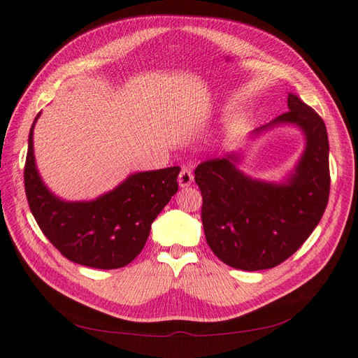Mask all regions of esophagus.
Returning a JSON list of instances; mask_svg holds the SVG:
<instances>
[{"mask_svg":"<svg viewBox=\"0 0 358 358\" xmlns=\"http://www.w3.org/2000/svg\"><path fill=\"white\" fill-rule=\"evenodd\" d=\"M192 181H194V173L190 172L187 168H182L180 171V176H178V185L181 187H187L192 185Z\"/></svg>","mask_w":358,"mask_h":358,"instance_id":"1","label":"esophagus"}]
</instances>
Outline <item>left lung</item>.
Instances as JSON below:
<instances>
[{
  "label": "left lung",
  "instance_id": "left-lung-1",
  "mask_svg": "<svg viewBox=\"0 0 358 358\" xmlns=\"http://www.w3.org/2000/svg\"><path fill=\"white\" fill-rule=\"evenodd\" d=\"M287 105V113L256 129L294 123L305 132L306 149L287 185L244 176L236 169L235 154L206 160L195 169L206 241L234 268L256 271L282 264L308 239L327 209L331 182L327 127L296 94H288Z\"/></svg>",
  "mask_w": 358,
  "mask_h": 358
}]
</instances>
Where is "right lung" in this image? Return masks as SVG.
<instances>
[{
  "mask_svg": "<svg viewBox=\"0 0 358 358\" xmlns=\"http://www.w3.org/2000/svg\"><path fill=\"white\" fill-rule=\"evenodd\" d=\"M24 166V187L39 229L62 256L85 267L113 270L143 250L151 224L177 194L180 168L138 172L94 201L69 203L44 186L33 155V128Z\"/></svg>",
  "mask_w": 358,
  "mask_h": 358,
  "instance_id": "add662e5",
  "label": "right lung"
}]
</instances>
